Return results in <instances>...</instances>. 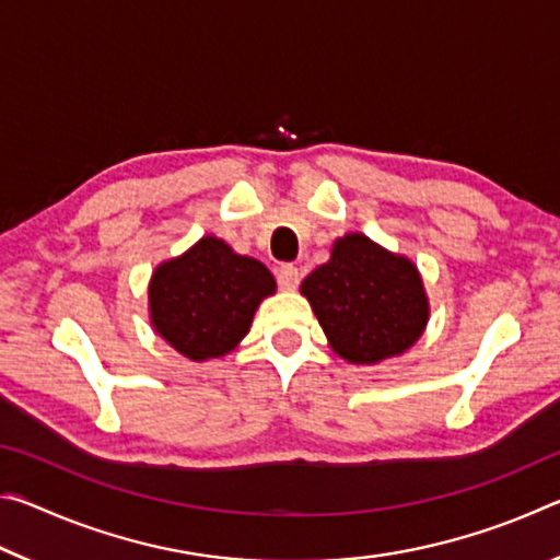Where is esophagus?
<instances>
[{
  "mask_svg": "<svg viewBox=\"0 0 560 560\" xmlns=\"http://www.w3.org/2000/svg\"><path fill=\"white\" fill-rule=\"evenodd\" d=\"M277 279H279V287H281L283 291H296L299 281H301L299 269L291 267V264H283V267H279Z\"/></svg>",
  "mask_w": 560,
  "mask_h": 560,
  "instance_id": "esophagus-1",
  "label": "esophagus"
}]
</instances>
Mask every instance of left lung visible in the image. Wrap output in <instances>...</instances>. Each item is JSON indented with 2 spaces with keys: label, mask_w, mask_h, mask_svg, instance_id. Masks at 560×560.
<instances>
[{
  "label": "left lung",
  "mask_w": 560,
  "mask_h": 560,
  "mask_svg": "<svg viewBox=\"0 0 560 560\" xmlns=\"http://www.w3.org/2000/svg\"><path fill=\"white\" fill-rule=\"evenodd\" d=\"M301 293L334 353L353 365L402 355L430 320L417 264L360 232L338 236L330 259L303 279Z\"/></svg>",
  "instance_id": "obj_1"
}]
</instances>
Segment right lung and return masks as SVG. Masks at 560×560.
Masks as SVG:
<instances>
[{
  "label": "right lung",
  "instance_id": "1",
  "mask_svg": "<svg viewBox=\"0 0 560 560\" xmlns=\"http://www.w3.org/2000/svg\"><path fill=\"white\" fill-rule=\"evenodd\" d=\"M273 293L277 281L259 259L207 234L155 267L148 283L150 326L179 355L205 363L242 343L259 303Z\"/></svg>",
  "mask_w": 560,
  "mask_h": 560
}]
</instances>
